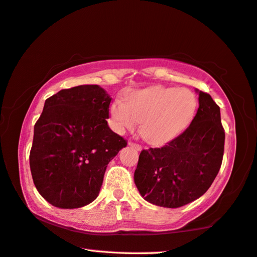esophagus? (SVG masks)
Instances as JSON below:
<instances>
[{"label":"esophagus","instance_id":"esophagus-1","mask_svg":"<svg viewBox=\"0 0 257 257\" xmlns=\"http://www.w3.org/2000/svg\"><path fill=\"white\" fill-rule=\"evenodd\" d=\"M130 146H133L134 149H136L137 151H141L142 150V146L140 145V144H136V143H134V142H129L128 143Z\"/></svg>","mask_w":257,"mask_h":257}]
</instances>
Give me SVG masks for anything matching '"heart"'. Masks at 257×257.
Instances as JSON below:
<instances>
[{"label": "heart", "instance_id": "b5f03b06", "mask_svg": "<svg viewBox=\"0 0 257 257\" xmlns=\"http://www.w3.org/2000/svg\"><path fill=\"white\" fill-rule=\"evenodd\" d=\"M198 106V97L190 89L153 85L128 91L124 101L114 100L109 119L120 134L133 130L141 122L142 137L152 145H164L190 127Z\"/></svg>", "mask_w": 257, "mask_h": 257}]
</instances>
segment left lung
<instances>
[{"instance_id":"obj_1","label":"left lung","mask_w":257,"mask_h":257,"mask_svg":"<svg viewBox=\"0 0 257 257\" xmlns=\"http://www.w3.org/2000/svg\"><path fill=\"white\" fill-rule=\"evenodd\" d=\"M197 91L199 108L190 127L162 148L140 154L134 181L153 205L178 208L197 200L221 168L225 141L221 112L209 93Z\"/></svg>"}]
</instances>
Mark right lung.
Returning <instances> with one entry per match:
<instances>
[{
    "instance_id": "1",
    "label": "right lung",
    "mask_w": 257,
    "mask_h": 257,
    "mask_svg": "<svg viewBox=\"0 0 257 257\" xmlns=\"http://www.w3.org/2000/svg\"><path fill=\"white\" fill-rule=\"evenodd\" d=\"M112 98L97 84L49 97L34 125L30 166L39 193L52 206L80 208L98 197L108 162L127 142L109 129Z\"/></svg>"
}]
</instances>
